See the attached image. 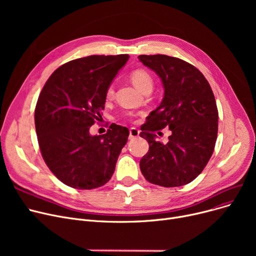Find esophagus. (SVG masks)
I'll return each instance as SVG.
<instances>
[{"instance_id": "1", "label": "esophagus", "mask_w": 256, "mask_h": 256, "mask_svg": "<svg viewBox=\"0 0 256 256\" xmlns=\"http://www.w3.org/2000/svg\"><path fill=\"white\" fill-rule=\"evenodd\" d=\"M139 134H140V130L135 128H132L130 130V136L128 138L132 140V139H135V138H138L139 137Z\"/></svg>"}]
</instances>
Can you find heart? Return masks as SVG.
Listing matches in <instances>:
<instances>
[{
	"label": "heart",
	"mask_w": 256,
	"mask_h": 256,
	"mask_svg": "<svg viewBox=\"0 0 256 256\" xmlns=\"http://www.w3.org/2000/svg\"><path fill=\"white\" fill-rule=\"evenodd\" d=\"M130 80L139 91H143L146 88H152V78L144 70H136L130 74ZM114 98V88L109 86L106 90V100H111Z\"/></svg>",
	"instance_id": "obj_1"
}]
</instances>
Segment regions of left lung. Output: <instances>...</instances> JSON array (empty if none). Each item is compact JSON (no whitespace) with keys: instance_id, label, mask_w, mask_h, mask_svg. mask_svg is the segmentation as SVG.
<instances>
[{"instance_id":"1","label":"left lung","mask_w":256,"mask_h":256,"mask_svg":"<svg viewBox=\"0 0 256 256\" xmlns=\"http://www.w3.org/2000/svg\"><path fill=\"white\" fill-rule=\"evenodd\" d=\"M139 60L162 80L164 98L147 118L140 136L150 150L140 160L143 176L160 186L194 180L210 160L218 135V109L212 90L195 66L166 55H140ZM172 130L167 144L154 132Z\"/></svg>"}]
</instances>
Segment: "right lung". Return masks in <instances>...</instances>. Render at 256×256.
<instances>
[{"mask_svg": "<svg viewBox=\"0 0 256 256\" xmlns=\"http://www.w3.org/2000/svg\"><path fill=\"white\" fill-rule=\"evenodd\" d=\"M130 56L93 55L60 66L46 80L35 108V128L42 158L66 186H102L112 178L128 130L115 124L106 134L89 130L104 109L106 90Z\"/></svg>", "mask_w": 256, "mask_h": 256, "instance_id": "obj_1", "label": "right lung"}]
</instances>
